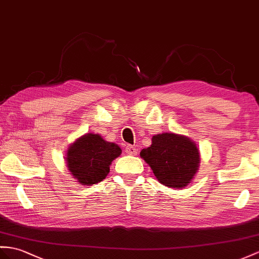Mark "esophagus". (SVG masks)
Segmentation results:
<instances>
[{
  "label": "esophagus",
  "instance_id": "1",
  "mask_svg": "<svg viewBox=\"0 0 259 259\" xmlns=\"http://www.w3.org/2000/svg\"><path fill=\"white\" fill-rule=\"evenodd\" d=\"M125 153L128 154V155H136L137 149H136V147L132 146V145H127V146L125 147Z\"/></svg>",
  "mask_w": 259,
  "mask_h": 259
}]
</instances>
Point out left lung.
<instances>
[{
    "label": "left lung",
    "mask_w": 259,
    "mask_h": 259,
    "mask_svg": "<svg viewBox=\"0 0 259 259\" xmlns=\"http://www.w3.org/2000/svg\"><path fill=\"white\" fill-rule=\"evenodd\" d=\"M141 157L153 169L160 184L171 188L190 184L200 162L195 144L172 133L155 135L150 146L141 151Z\"/></svg>",
    "instance_id": "1"
}]
</instances>
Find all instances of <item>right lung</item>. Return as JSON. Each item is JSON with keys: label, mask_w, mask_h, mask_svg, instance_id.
<instances>
[{"label": "right lung", "mask_w": 259, "mask_h": 259, "mask_svg": "<svg viewBox=\"0 0 259 259\" xmlns=\"http://www.w3.org/2000/svg\"><path fill=\"white\" fill-rule=\"evenodd\" d=\"M122 150L116 144L105 142L97 134H88L68 149L67 165L81 185L92 186L105 179L110 165Z\"/></svg>", "instance_id": "right-lung-1"}]
</instances>
